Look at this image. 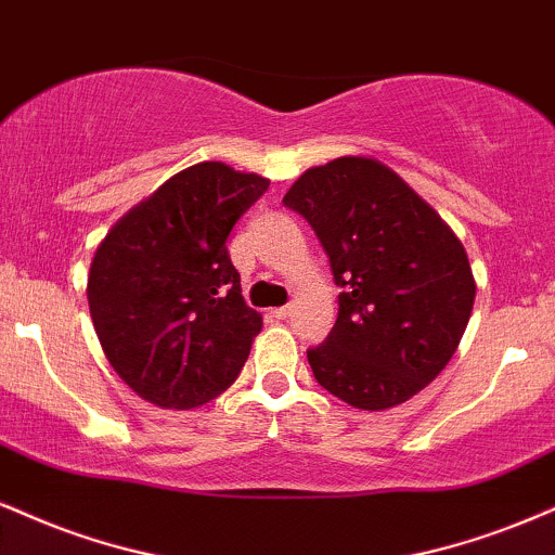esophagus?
Returning a JSON list of instances; mask_svg holds the SVG:
<instances>
[{"label":"esophagus","mask_w":555,"mask_h":555,"mask_svg":"<svg viewBox=\"0 0 555 555\" xmlns=\"http://www.w3.org/2000/svg\"><path fill=\"white\" fill-rule=\"evenodd\" d=\"M271 315L276 318V320H286L292 315V307L289 305H284V307H276V310H271Z\"/></svg>","instance_id":"34e87169"}]
</instances>
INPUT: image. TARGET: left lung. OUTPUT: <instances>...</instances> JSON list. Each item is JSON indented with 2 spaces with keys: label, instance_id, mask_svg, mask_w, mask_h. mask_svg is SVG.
Listing matches in <instances>:
<instances>
[{
  "label": "left lung",
  "instance_id": "obj_1",
  "mask_svg": "<svg viewBox=\"0 0 555 555\" xmlns=\"http://www.w3.org/2000/svg\"><path fill=\"white\" fill-rule=\"evenodd\" d=\"M284 206L310 222L344 289L336 325L307 349L318 383L364 411L424 390L455 353L476 299L455 232L403 178L366 157L307 170Z\"/></svg>",
  "mask_w": 555,
  "mask_h": 555
}]
</instances>
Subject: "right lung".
Instances as JSON below:
<instances>
[{
  "instance_id": "add662e5",
  "label": "right lung",
  "mask_w": 555,
  "mask_h": 555,
  "mask_svg": "<svg viewBox=\"0 0 555 555\" xmlns=\"http://www.w3.org/2000/svg\"><path fill=\"white\" fill-rule=\"evenodd\" d=\"M269 180L222 163L172 176L100 243L87 302L118 377L159 409H196L235 383L263 320L227 253Z\"/></svg>"
}]
</instances>
